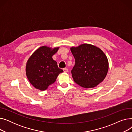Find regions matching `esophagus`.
Returning a JSON list of instances; mask_svg holds the SVG:
<instances>
[{
    "label": "esophagus",
    "instance_id": "34e87169",
    "mask_svg": "<svg viewBox=\"0 0 132 132\" xmlns=\"http://www.w3.org/2000/svg\"><path fill=\"white\" fill-rule=\"evenodd\" d=\"M63 71L65 73H67V72H68V69L67 68H64L63 69Z\"/></svg>",
    "mask_w": 132,
    "mask_h": 132
}]
</instances>
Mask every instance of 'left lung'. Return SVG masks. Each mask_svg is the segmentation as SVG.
I'll return each mask as SVG.
<instances>
[{
    "mask_svg": "<svg viewBox=\"0 0 132 132\" xmlns=\"http://www.w3.org/2000/svg\"><path fill=\"white\" fill-rule=\"evenodd\" d=\"M70 49L75 60L71 71L75 82L83 88H91L104 80L109 70V61L101 48L83 44Z\"/></svg>",
    "mask_w": 132,
    "mask_h": 132,
    "instance_id": "obj_1",
    "label": "left lung"
}]
</instances>
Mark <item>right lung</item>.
Masks as SVG:
<instances>
[{
    "label": "right lung",
    "mask_w": 132,
    "mask_h": 132,
    "mask_svg": "<svg viewBox=\"0 0 132 132\" xmlns=\"http://www.w3.org/2000/svg\"><path fill=\"white\" fill-rule=\"evenodd\" d=\"M59 48L42 46L35 51L28 60L26 66V75L36 89L45 90L63 72L58 68L57 62L52 57Z\"/></svg>",
    "instance_id": "right-lung-1"
}]
</instances>
